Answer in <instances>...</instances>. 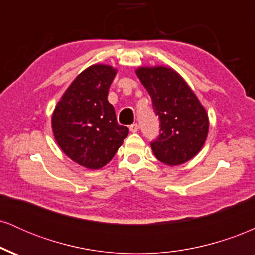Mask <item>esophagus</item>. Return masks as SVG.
<instances>
[{"mask_svg": "<svg viewBox=\"0 0 255 255\" xmlns=\"http://www.w3.org/2000/svg\"><path fill=\"white\" fill-rule=\"evenodd\" d=\"M129 129H130L131 133H136L137 129H139V125H137V124L130 125V126H129Z\"/></svg>", "mask_w": 255, "mask_h": 255, "instance_id": "obj_1", "label": "esophagus"}]
</instances>
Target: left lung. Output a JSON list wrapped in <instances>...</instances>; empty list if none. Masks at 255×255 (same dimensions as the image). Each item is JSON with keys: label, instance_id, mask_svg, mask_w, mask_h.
<instances>
[{"label": "left lung", "instance_id": "obj_1", "mask_svg": "<svg viewBox=\"0 0 255 255\" xmlns=\"http://www.w3.org/2000/svg\"><path fill=\"white\" fill-rule=\"evenodd\" d=\"M135 73L159 118L162 133L151 142L154 156L169 166L188 162L200 152L209 134V115L204 105L170 67H139Z\"/></svg>", "mask_w": 255, "mask_h": 255}]
</instances>
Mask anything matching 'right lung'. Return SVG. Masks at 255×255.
Listing matches in <instances>:
<instances>
[{"instance_id": "obj_1", "label": "right lung", "mask_w": 255, "mask_h": 255, "mask_svg": "<svg viewBox=\"0 0 255 255\" xmlns=\"http://www.w3.org/2000/svg\"><path fill=\"white\" fill-rule=\"evenodd\" d=\"M118 69L92 64L64 91L51 116V127L60 148L73 162L97 170L113 159L128 135L118 124L108 102L109 87Z\"/></svg>"}]
</instances>
